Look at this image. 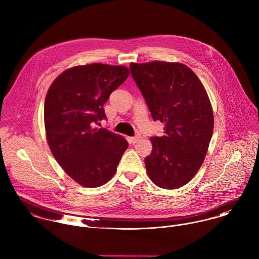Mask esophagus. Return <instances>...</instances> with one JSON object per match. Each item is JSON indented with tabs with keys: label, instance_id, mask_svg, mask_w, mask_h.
<instances>
[{
	"label": "esophagus",
	"instance_id": "1",
	"mask_svg": "<svg viewBox=\"0 0 259 259\" xmlns=\"http://www.w3.org/2000/svg\"><path fill=\"white\" fill-rule=\"evenodd\" d=\"M139 139H140V135H139V134H137V135H135L134 137H132V138H131V142H132L133 144H135Z\"/></svg>",
	"mask_w": 259,
	"mask_h": 259
}]
</instances>
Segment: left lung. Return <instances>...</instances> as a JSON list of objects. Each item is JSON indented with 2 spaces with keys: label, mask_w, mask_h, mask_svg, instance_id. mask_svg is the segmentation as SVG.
Listing matches in <instances>:
<instances>
[{
  "label": "left lung",
  "mask_w": 259,
  "mask_h": 259,
  "mask_svg": "<svg viewBox=\"0 0 259 259\" xmlns=\"http://www.w3.org/2000/svg\"><path fill=\"white\" fill-rule=\"evenodd\" d=\"M130 71L153 120L165 124L164 135L150 139L153 149L145 158L147 173L160 188H179L199 170L212 137L206 90L195 73L180 63H131Z\"/></svg>",
  "instance_id": "1"
}]
</instances>
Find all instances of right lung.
<instances>
[{"instance_id":"right-lung-1","label":"right lung","mask_w":259,"mask_h":259,"mask_svg":"<svg viewBox=\"0 0 259 259\" xmlns=\"http://www.w3.org/2000/svg\"><path fill=\"white\" fill-rule=\"evenodd\" d=\"M124 66L90 64L66 70L48 90L44 119L49 147L64 171L86 187L115 174L128 142L106 128L104 104L128 78Z\"/></svg>"}]
</instances>
